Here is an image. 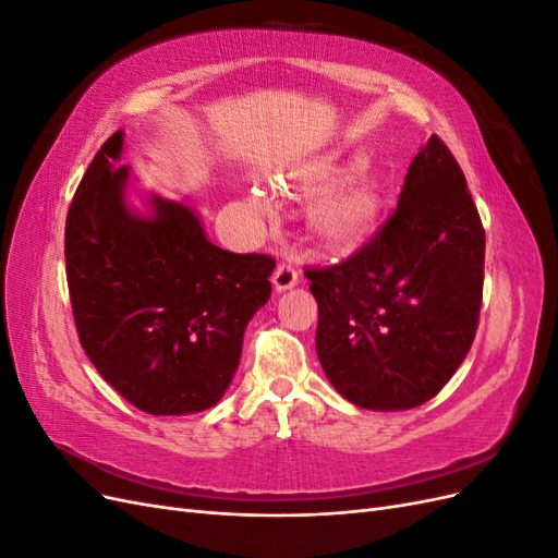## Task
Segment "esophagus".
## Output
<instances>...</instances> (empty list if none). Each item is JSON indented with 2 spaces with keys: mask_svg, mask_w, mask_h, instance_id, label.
Masks as SVG:
<instances>
[{
  "mask_svg": "<svg viewBox=\"0 0 558 558\" xmlns=\"http://www.w3.org/2000/svg\"><path fill=\"white\" fill-rule=\"evenodd\" d=\"M272 283H275L277 291H289V289H293V286L298 283L295 267L289 265V263H279L277 269H275V275H272Z\"/></svg>",
  "mask_w": 558,
  "mask_h": 558,
  "instance_id": "1",
  "label": "esophagus"
}]
</instances>
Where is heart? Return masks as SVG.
<instances>
[{
	"label": "heart",
	"mask_w": 558,
	"mask_h": 558,
	"mask_svg": "<svg viewBox=\"0 0 558 558\" xmlns=\"http://www.w3.org/2000/svg\"><path fill=\"white\" fill-rule=\"evenodd\" d=\"M367 158L356 154L344 160L326 162L302 177L298 183V193L305 199L324 197L337 185L349 181L365 167ZM251 205L256 211L267 214L269 199L265 193H253ZM384 211V183L377 177H359L347 189L326 197L314 209L312 230L316 240L332 251H349L363 244L377 228Z\"/></svg>",
	"instance_id": "obj_1"
}]
</instances>
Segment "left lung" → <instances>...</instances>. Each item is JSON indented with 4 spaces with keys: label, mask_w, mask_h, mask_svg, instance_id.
I'll return each mask as SVG.
<instances>
[{
    "label": "left lung",
    "mask_w": 558,
    "mask_h": 558,
    "mask_svg": "<svg viewBox=\"0 0 558 558\" xmlns=\"http://www.w3.org/2000/svg\"><path fill=\"white\" fill-rule=\"evenodd\" d=\"M484 244L465 174L433 134L373 238L340 263L305 269L316 353L337 391L379 412L440 393L475 340Z\"/></svg>",
    "instance_id": "8db88e82"
}]
</instances>
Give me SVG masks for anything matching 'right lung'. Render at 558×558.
<instances>
[{"label":"right lung","mask_w":558,"mask_h":558,"mask_svg":"<svg viewBox=\"0 0 558 558\" xmlns=\"http://www.w3.org/2000/svg\"><path fill=\"white\" fill-rule=\"evenodd\" d=\"M121 148L123 132H113L66 211L64 263L78 342L137 410L202 412L234 377L244 328L272 293L275 258L218 248L197 216L170 199H150V218L132 214Z\"/></svg>","instance_id":"right-lung-1"}]
</instances>
